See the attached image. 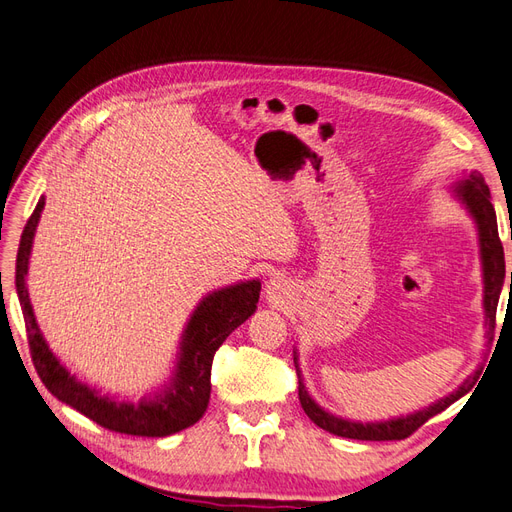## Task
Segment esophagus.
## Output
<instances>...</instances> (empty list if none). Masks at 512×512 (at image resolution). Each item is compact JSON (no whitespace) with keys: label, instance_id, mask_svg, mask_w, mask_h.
<instances>
[{"label":"esophagus","instance_id":"1","mask_svg":"<svg viewBox=\"0 0 512 512\" xmlns=\"http://www.w3.org/2000/svg\"><path fill=\"white\" fill-rule=\"evenodd\" d=\"M280 290V284H278V280H271L269 284H267V293L269 295H275Z\"/></svg>","mask_w":512,"mask_h":512}]
</instances>
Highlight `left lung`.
Returning a JSON list of instances; mask_svg holds the SVG:
<instances>
[{
	"mask_svg": "<svg viewBox=\"0 0 512 512\" xmlns=\"http://www.w3.org/2000/svg\"><path fill=\"white\" fill-rule=\"evenodd\" d=\"M454 193L457 198L465 204V209L472 213L478 226V237H480V258H482V282H485V316H487V325L489 331L487 336L493 340V331H495V312H497V301H500L502 293V284H504V247L500 241V234H497V219H495V209L491 204V191L478 172L469 174L465 181H459L454 185ZM512 239V237H510ZM510 286H512V271H510ZM295 368H297V377H299V403L303 411L308 413V418L321 426L323 431L334 433L338 437H349V439H359V441H394V439H405L411 433H416L418 428L431 420L437 413L450 407L454 400H459L465 396L476 381V377L467 379L457 392H452L450 396L437 400L431 407H426L418 413H411V416L405 418H394V420H385V422H351V420H342L331 416L325 409L314 403L310 398L306 385H303L301 372L297 366V353H295ZM480 370H476L478 375Z\"/></svg>",
	"mask_w": 512,
	"mask_h": 512,
	"instance_id": "1",
	"label": "left lung"
}]
</instances>
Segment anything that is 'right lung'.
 I'll return each mask as SVG.
<instances>
[{
  "label": "right lung",
  "mask_w": 512,
  "mask_h": 512,
  "mask_svg": "<svg viewBox=\"0 0 512 512\" xmlns=\"http://www.w3.org/2000/svg\"><path fill=\"white\" fill-rule=\"evenodd\" d=\"M43 209L45 196L38 200L21 234L15 280L27 329V342H30L32 362L40 381L62 403L71 405L92 422L114 433L137 437H168L196 424L204 416L206 407H209L213 355L232 331L254 314L260 297V282H241L206 295L187 323L181 342V357H178L172 383L161 394L144 398L137 405L120 403V400L101 396L96 390L88 388L86 383L77 381L58 362V357L51 353L34 319L25 275L34 232Z\"/></svg>",
  "instance_id": "right-lung-1"
}]
</instances>
